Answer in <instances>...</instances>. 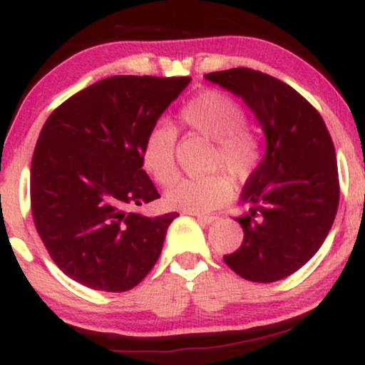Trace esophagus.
I'll return each mask as SVG.
<instances>
[{
    "label": "esophagus",
    "mask_w": 365,
    "mask_h": 365,
    "mask_svg": "<svg viewBox=\"0 0 365 365\" xmlns=\"http://www.w3.org/2000/svg\"><path fill=\"white\" fill-rule=\"evenodd\" d=\"M190 215H194L197 220H199L200 223H204V225L215 223V221L217 220V216H215V215H200V212H190Z\"/></svg>",
    "instance_id": "1"
}]
</instances>
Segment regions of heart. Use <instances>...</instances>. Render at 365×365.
I'll use <instances>...</instances> for the list:
<instances>
[{
	"instance_id": "b5f03b06",
	"label": "heart",
	"mask_w": 365,
	"mask_h": 365,
	"mask_svg": "<svg viewBox=\"0 0 365 365\" xmlns=\"http://www.w3.org/2000/svg\"><path fill=\"white\" fill-rule=\"evenodd\" d=\"M187 132L212 140L209 170H225L233 182H247L262 158L257 130L244 121V110L235 99L217 91L195 96L178 113ZM142 166L159 185L177 178V132L166 125L150 128L142 144ZM230 197V180L215 171L206 177L182 178L166 192V204L188 212H206Z\"/></svg>"
}]
</instances>
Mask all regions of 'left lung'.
I'll list each match as a JSON object with an SVG mask.
<instances>
[{
  "label": "left lung",
  "mask_w": 365,
  "mask_h": 365,
  "mask_svg": "<svg viewBox=\"0 0 365 365\" xmlns=\"http://www.w3.org/2000/svg\"><path fill=\"white\" fill-rule=\"evenodd\" d=\"M206 78L249 104L267 142L242 192L250 206L237 217L244 242L223 259L249 282H278L319 250L336 216L340 180L333 140L319 111L271 75L240 66Z\"/></svg>",
  "instance_id": "obj_1"
}]
</instances>
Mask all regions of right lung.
I'll return each mask as SVG.
<instances>
[{
    "mask_svg": "<svg viewBox=\"0 0 365 365\" xmlns=\"http://www.w3.org/2000/svg\"><path fill=\"white\" fill-rule=\"evenodd\" d=\"M188 82L116 75L46 120L31 166L32 220L54 264L83 287L127 292L156 264L178 215L133 211L159 199L142 170V144Z\"/></svg>",
    "mask_w": 365,
    "mask_h": 365,
    "instance_id": "1",
    "label": "right lung"
}]
</instances>
